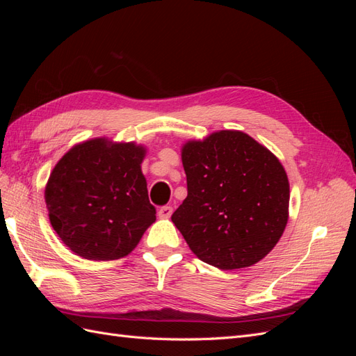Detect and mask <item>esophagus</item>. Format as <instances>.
Instances as JSON below:
<instances>
[{"label":"esophagus","mask_w":356,"mask_h":356,"mask_svg":"<svg viewBox=\"0 0 356 356\" xmlns=\"http://www.w3.org/2000/svg\"><path fill=\"white\" fill-rule=\"evenodd\" d=\"M172 212H174V208H172V207H161L157 213H159L160 218H170Z\"/></svg>","instance_id":"34e87169"}]
</instances>
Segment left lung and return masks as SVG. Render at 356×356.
I'll use <instances>...</instances> for the list:
<instances>
[{"label":"left lung","instance_id":"8db88e82","mask_svg":"<svg viewBox=\"0 0 356 356\" xmlns=\"http://www.w3.org/2000/svg\"><path fill=\"white\" fill-rule=\"evenodd\" d=\"M188 195L172 221L199 260L222 270L270 252L288 222L289 182L270 149L241 131H218L181 148Z\"/></svg>","mask_w":356,"mask_h":356}]
</instances>
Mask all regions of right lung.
<instances>
[{
  "label": "right lung",
  "instance_id": "obj_1",
  "mask_svg": "<svg viewBox=\"0 0 356 356\" xmlns=\"http://www.w3.org/2000/svg\"><path fill=\"white\" fill-rule=\"evenodd\" d=\"M147 148L93 138L62 156L44 190L51 227L86 260L131 254L156 221L141 163Z\"/></svg>",
  "mask_w": 356,
  "mask_h": 356
}]
</instances>
